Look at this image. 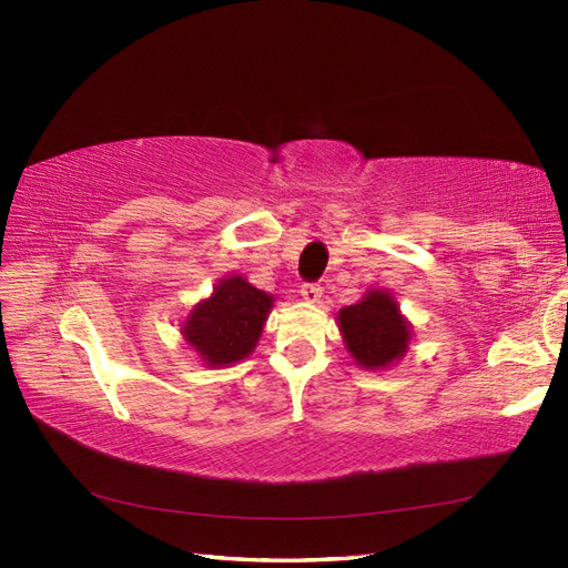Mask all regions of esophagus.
<instances>
[{
	"label": "esophagus",
	"mask_w": 568,
	"mask_h": 568,
	"mask_svg": "<svg viewBox=\"0 0 568 568\" xmlns=\"http://www.w3.org/2000/svg\"><path fill=\"white\" fill-rule=\"evenodd\" d=\"M301 296H303V301H307V303H317V301L322 298V286L315 284V282H305V284L301 286Z\"/></svg>",
	"instance_id": "obj_1"
}]
</instances>
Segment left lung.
<instances>
[{
    "mask_svg": "<svg viewBox=\"0 0 568 568\" xmlns=\"http://www.w3.org/2000/svg\"><path fill=\"white\" fill-rule=\"evenodd\" d=\"M338 326L351 355L363 367H386L407 351L409 324L384 291H369L359 303L343 307Z\"/></svg>",
    "mask_w": 568,
    "mask_h": 568,
    "instance_id": "1",
    "label": "left lung"
}]
</instances>
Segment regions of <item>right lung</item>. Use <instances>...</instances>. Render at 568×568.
Returning <instances> with one entry per match:
<instances>
[{
	"instance_id": "1",
	"label": "right lung",
	"mask_w": 568,
	"mask_h": 568,
	"mask_svg": "<svg viewBox=\"0 0 568 568\" xmlns=\"http://www.w3.org/2000/svg\"><path fill=\"white\" fill-rule=\"evenodd\" d=\"M270 307L272 296L246 280H222L215 294L199 303L189 315L184 336L209 365L236 363L255 348Z\"/></svg>"
}]
</instances>
